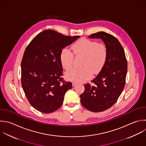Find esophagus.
<instances>
[{
    "instance_id": "1",
    "label": "esophagus",
    "mask_w": 146,
    "mask_h": 146,
    "mask_svg": "<svg viewBox=\"0 0 146 146\" xmlns=\"http://www.w3.org/2000/svg\"><path fill=\"white\" fill-rule=\"evenodd\" d=\"M77 84H78V83H76V82H72V86H73V87L76 86Z\"/></svg>"
}]
</instances>
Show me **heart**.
I'll list each match as a JSON object with an SVG mask.
<instances>
[{"instance_id": "b5f03b06", "label": "heart", "mask_w": 146, "mask_h": 146, "mask_svg": "<svg viewBox=\"0 0 146 146\" xmlns=\"http://www.w3.org/2000/svg\"><path fill=\"white\" fill-rule=\"evenodd\" d=\"M74 53L84 57L81 68H72L67 71L66 76L67 79L76 82H84L94 74L99 72L104 66L107 58V50L106 46L95 41L82 39L72 46ZM74 55L67 48H64L60 52V61L62 67L69 70L72 67Z\"/></svg>"}]
</instances>
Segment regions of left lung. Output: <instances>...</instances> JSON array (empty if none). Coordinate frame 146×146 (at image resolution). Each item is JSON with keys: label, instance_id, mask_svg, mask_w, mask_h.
Returning a JSON list of instances; mask_svg holds the SVG:
<instances>
[{"label": "left lung", "instance_id": "left-lung-1", "mask_svg": "<svg viewBox=\"0 0 146 146\" xmlns=\"http://www.w3.org/2000/svg\"><path fill=\"white\" fill-rule=\"evenodd\" d=\"M89 38L101 39L107 50L106 63L91 82L84 85L80 102L89 111L97 112L112 106L121 94L125 83L127 61L119 40L112 35L100 31L91 34Z\"/></svg>", "mask_w": 146, "mask_h": 146}]
</instances>
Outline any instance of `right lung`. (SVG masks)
<instances>
[{"mask_svg": "<svg viewBox=\"0 0 146 146\" xmlns=\"http://www.w3.org/2000/svg\"><path fill=\"white\" fill-rule=\"evenodd\" d=\"M80 36H65L52 30L38 34L27 47L22 60V86L31 105L44 113L62 105L72 83L63 80L60 55Z\"/></svg>", "mask_w": 146, "mask_h": 146, "instance_id": "1", "label": "right lung"}]
</instances>
